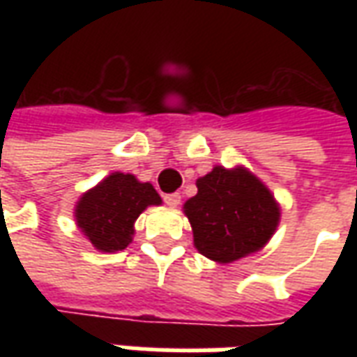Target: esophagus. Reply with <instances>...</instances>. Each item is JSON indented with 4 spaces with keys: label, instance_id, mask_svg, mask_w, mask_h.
I'll use <instances>...</instances> for the list:
<instances>
[{
    "label": "esophagus",
    "instance_id": "34e87169",
    "mask_svg": "<svg viewBox=\"0 0 357 357\" xmlns=\"http://www.w3.org/2000/svg\"><path fill=\"white\" fill-rule=\"evenodd\" d=\"M164 202L172 206V208H176L179 202H181V195L179 193H170V195H164Z\"/></svg>",
    "mask_w": 357,
    "mask_h": 357
}]
</instances>
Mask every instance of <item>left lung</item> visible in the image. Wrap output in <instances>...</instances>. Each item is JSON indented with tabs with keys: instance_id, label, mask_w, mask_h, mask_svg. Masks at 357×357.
Returning <instances> with one entry per match:
<instances>
[{
	"instance_id": "8db88e82",
	"label": "left lung",
	"mask_w": 357,
	"mask_h": 357,
	"mask_svg": "<svg viewBox=\"0 0 357 357\" xmlns=\"http://www.w3.org/2000/svg\"><path fill=\"white\" fill-rule=\"evenodd\" d=\"M197 195L183 204L195 248L218 264L258 252L275 233L281 218L273 195L243 166H214L197 179Z\"/></svg>"
}]
</instances>
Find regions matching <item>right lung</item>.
I'll use <instances>...</instances> for the list:
<instances>
[{
  "label": "right lung",
  "instance_id": "1",
  "mask_svg": "<svg viewBox=\"0 0 357 357\" xmlns=\"http://www.w3.org/2000/svg\"><path fill=\"white\" fill-rule=\"evenodd\" d=\"M160 202V195L151 183H141L132 174L112 172L82 195L74 218L97 250L116 252L132 243L133 224L141 212Z\"/></svg>",
  "mask_w": 357,
  "mask_h": 357
}]
</instances>
